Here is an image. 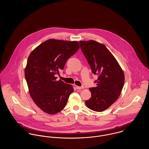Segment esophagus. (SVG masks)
Returning <instances> with one entry per match:
<instances>
[{
  "label": "esophagus",
  "mask_w": 149,
  "mask_h": 149,
  "mask_svg": "<svg viewBox=\"0 0 149 149\" xmlns=\"http://www.w3.org/2000/svg\"><path fill=\"white\" fill-rule=\"evenodd\" d=\"M76 88L77 89H82L84 88V86H76Z\"/></svg>",
  "instance_id": "34e87169"
}]
</instances>
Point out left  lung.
<instances>
[{
  "label": "left lung",
  "instance_id": "left-lung-1",
  "mask_svg": "<svg viewBox=\"0 0 149 149\" xmlns=\"http://www.w3.org/2000/svg\"><path fill=\"white\" fill-rule=\"evenodd\" d=\"M81 49L92 72L98 76L96 87L90 88L91 97L85 101L89 109L102 112L114 103L125 83L124 73L106 46L95 41H80Z\"/></svg>",
  "mask_w": 149,
  "mask_h": 149
}]
</instances>
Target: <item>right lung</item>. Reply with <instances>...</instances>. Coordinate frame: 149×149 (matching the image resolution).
<instances>
[{
    "instance_id": "1",
    "label": "right lung",
    "mask_w": 149,
    "mask_h": 149,
    "mask_svg": "<svg viewBox=\"0 0 149 149\" xmlns=\"http://www.w3.org/2000/svg\"><path fill=\"white\" fill-rule=\"evenodd\" d=\"M79 47L77 41L50 39L30 54L24 76L31 97L43 112L56 114L66 106L73 88L61 80H56L55 75L60 74L66 61Z\"/></svg>"
}]
</instances>
